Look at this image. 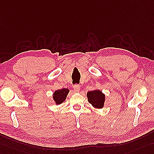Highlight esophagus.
<instances>
[{"instance_id":"obj_1","label":"esophagus","mask_w":154,"mask_h":154,"mask_svg":"<svg viewBox=\"0 0 154 154\" xmlns=\"http://www.w3.org/2000/svg\"><path fill=\"white\" fill-rule=\"evenodd\" d=\"M74 89L76 92H78L80 90V86L78 84H76L74 85Z\"/></svg>"}]
</instances>
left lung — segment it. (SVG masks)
Instances as JSON below:
<instances>
[{
  "label": "left lung",
  "mask_w": 154,
  "mask_h": 154,
  "mask_svg": "<svg viewBox=\"0 0 154 154\" xmlns=\"http://www.w3.org/2000/svg\"><path fill=\"white\" fill-rule=\"evenodd\" d=\"M87 97L89 103L95 108H102L105 101V95L99 89L88 91Z\"/></svg>",
  "instance_id": "obj_1"
}]
</instances>
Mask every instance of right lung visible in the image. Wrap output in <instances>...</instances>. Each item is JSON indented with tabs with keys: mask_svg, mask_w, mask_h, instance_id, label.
Masks as SVG:
<instances>
[{
	"mask_svg": "<svg viewBox=\"0 0 154 154\" xmlns=\"http://www.w3.org/2000/svg\"><path fill=\"white\" fill-rule=\"evenodd\" d=\"M69 93V89L66 88L56 90L53 94V99L55 104H60L64 102Z\"/></svg>",
	"mask_w": 154,
	"mask_h": 154,
	"instance_id": "right-lung-1",
	"label": "right lung"
}]
</instances>
